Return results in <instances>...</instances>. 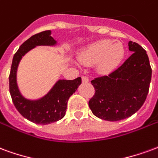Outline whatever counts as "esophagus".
<instances>
[{
  "instance_id": "obj_1",
  "label": "esophagus",
  "mask_w": 158,
  "mask_h": 158,
  "mask_svg": "<svg viewBox=\"0 0 158 158\" xmlns=\"http://www.w3.org/2000/svg\"><path fill=\"white\" fill-rule=\"evenodd\" d=\"M81 81H82L83 83H87V82L89 81V79H88V77H86V76H83V77H81Z\"/></svg>"
}]
</instances>
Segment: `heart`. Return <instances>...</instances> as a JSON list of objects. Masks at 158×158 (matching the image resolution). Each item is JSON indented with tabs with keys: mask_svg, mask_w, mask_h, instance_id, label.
Wrapping results in <instances>:
<instances>
[{
	"mask_svg": "<svg viewBox=\"0 0 158 158\" xmlns=\"http://www.w3.org/2000/svg\"><path fill=\"white\" fill-rule=\"evenodd\" d=\"M125 47L120 42L99 40L88 45L81 52L79 58L83 63L98 61V67L103 72L112 71L125 56Z\"/></svg>",
	"mask_w": 158,
	"mask_h": 158,
	"instance_id": "heart-1",
	"label": "heart"
}]
</instances>
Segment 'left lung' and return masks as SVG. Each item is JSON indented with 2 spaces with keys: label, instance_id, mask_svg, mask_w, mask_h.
<instances>
[{
  "label": "left lung",
  "instance_id": "1",
  "mask_svg": "<svg viewBox=\"0 0 158 158\" xmlns=\"http://www.w3.org/2000/svg\"><path fill=\"white\" fill-rule=\"evenodd\" d=\"M132 55L108 76L91 81L95 94L89 100V108L98 118L118 121L131 117L146 101L152 68L147 51L137 43L130 41Z\"/></svg>",
  "mask_w": 158,
  "mask_h": 158
}]
</instances>
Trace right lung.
<instances>
[{
  "label": "right lung",
  "instance_id": "right-lung-1",
  "mask_svg": "<svg viewBox=\"0 0 158 158\" xmlns=\"http://www.w3.org/2000/svg\"><path fill=\"white\" fill-rule=\"evenodd\" d=\"M56 44L51 37V31L34 34L20 46L12 59L9 76V90L16 109L24 118L39 125H48L61 119L65 114L69 98L81 83V78L74 80H59L45 96L37 100L25 98L18 89L17 71L21 59L36 46Z\"/></svg>",
  "mask_w": 158,
  "mask_h": 158
}]
</instances>
